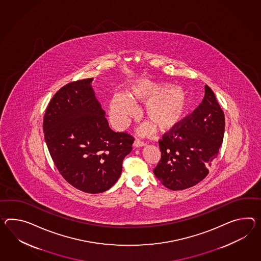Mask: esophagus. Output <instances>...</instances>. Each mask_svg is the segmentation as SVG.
<instances>
[{
    "label": "esophagus",
    "instance_id": "obj_1",
    "mask_svg": "<svg viewBox=\"0 0 261 261\" xmlns=\"http://www.w3.org/2000/svg\"><path fill=\"white\" fill-rule=\"evenodd\" d=\"M133 146L135 148H138V147H143L145 146V143L143 141H140V140H136L134 141Z\"/></svg>",
    "mask_w": 261,
    "mask_h": 261
}]
</instances>
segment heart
I'll return each mask as SVG.
<instances>
[{
	"instance_id": "heart-1",
	"label": "heart",
	"mask_w": 261,
	"mask_h": 261,
	"mask_svg": "<svg viewBox=\"0 0 261 261\" xmlns=\"http://www.w3.org/2000/svg\"><path fill=\"white\" fill-rule=\"evenodd\" d=\"M144 114L160 131L175 127L184 118L188 108V95L184 89L172 86L164 89L163 85L150 80H139L132 84L128 97L116 93L109 105V116L118 129L127 127L130 118L136 115L135 102H144ZM153 131V125L145 123L140 128L142 134Z\"/></svg>"
}]
</instances>
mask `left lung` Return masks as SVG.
<instances>
[{"label":"left lung","mask_w":261,"mask_h":261,"mask_svg":"<svg viewBox=\"0 0 261 261\" xmlns=\"http://www.w3.org/2000/svg\"><path fill=\"white\" fill-rule=\"evenodd\" d=\"M224 125L223 109L205 85L200 106L159 141L161 159L153 173L161 184L182 191L204 179L223 143Z\"/></svg>","instance_id":"left-lung-1"}]
</instances>
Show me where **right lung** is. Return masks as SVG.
I'll list each match as a JSON object with an SVG mask.
<instances>
[{"label":"right lung","mask_w":261,"mask_h":261,"mask_svg":"<svg viewBox=\"0 0 261 261\" xmlns=\"http://www.w3.org/2000/svg\"><path fill=\"white\" fill-rule=\"evenodd\" d=\"M92 81L78 80L58 90L45 111L43 132L64 179L84 192L101 193L121 176L134 138L109 127Z\"/></svg>","instance_id":"1"}]
</instances>
